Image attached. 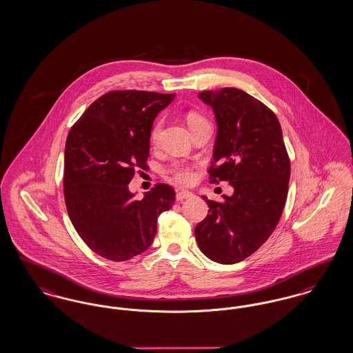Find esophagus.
<instances>
[{
  "instance_id": "obj_1",
  "label": "esophagus",
  "mask_w": 353,
  "mask_h": 353,
  "mask_svg": "<svg viewBox=\"0 0 353 353\" xmlns=\"http://www.w3.org/2000/svg\"><path fill=\"white\" fill-rule=\"evenodd\" d=\"M194 196V194L191 192V191H178L176 192V201L178 202H182V201H185V199H188V198H192Z\"/></svg>"
}]
</instances>
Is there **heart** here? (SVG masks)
Segmentation results:
<instances>
[{
	"label": "heart",
	"instance_id": "heart-1",
	"mask_svg": "<svg viewBox=\"0 0 353 353\" xmlns=\"http://www.w3.org/2000/svg\"><path fill=\"white\" fill-rule=\"evenodd\" d=\"M204 121L203 117H201L199 114L196 112H190L187 115V123L191 128H194L196 123ZM162 128V122L158 121L155 122V125L152 126L151 132H150V139L151 142H155L158 139V135H159V131ZM168 174L176 181V182H181V183H190L192 179H194V171L192 168L185 166V165H179V163H175L172 165L171 168H168Z\"/></svg>",
	"mask_w": 353,
	"mask_h": 353
}]
</instances>
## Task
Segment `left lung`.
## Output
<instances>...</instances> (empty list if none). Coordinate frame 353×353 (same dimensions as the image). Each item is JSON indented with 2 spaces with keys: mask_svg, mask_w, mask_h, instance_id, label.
Instances as JSON below:
<instances>
[{
  "mask_svg": "<svg viewBox=\"0 0 353 353\" xmlns=\"http://www.w3.org/2000/svg\"><path fill=\"white\" fill-rule=\"evenodd\" d=\"M212 108L216 139L210 182L234 187L223 202L210 201L195 238L208 259L234 264L252 255L270 238L281 216L291 175L279 119L264 103L241 89L198 94Z\"/></svg>",
  "mask_w": 353,
  "mask_h": 353,
  "instance_id": "8db88e82",
  "label": "left lung"
}]
</instances>
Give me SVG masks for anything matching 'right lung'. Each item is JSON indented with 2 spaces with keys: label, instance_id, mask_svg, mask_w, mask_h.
<instances>
[{
  "label": "right lung",
  "instance_id": "add662e5",
  "mask_svg": "<svg viewBox=\"0 0 353 353\" xmlns=\"http://www.w3.org/2000/svg\"><path fill=\"white\" fill-rule=\"evenodd\" d=\"M175 94L115 90L99 97L66 139L63 194L69 218L88 247L123 261L146 251L158 216L175 202L159 183L135 201L129 190L135 170H146L154 119Z\"/></svg>",
  "mask_w": 353,
  "mask_h": 353
}]
</instances>
